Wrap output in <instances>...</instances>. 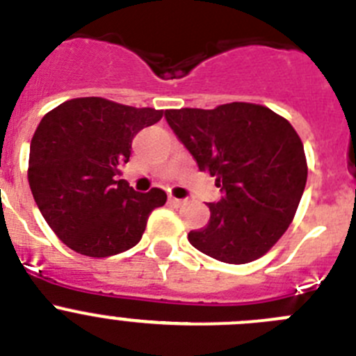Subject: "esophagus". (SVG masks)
Listing matches in <instances>:
<instances>
[{
	"label": "esophagus",
	"mask_w": 356,
	"mask_h": 356,
	"mask_svg": "<svg viewBox=\"0 0 356 356\" xmlns=\"http://www.w3.org/2000/svg\"><path fill=\"white\" fill-rule=\"evenodd\" d=\"M170 204L174 205V207H182V205L186 204V200H182V198H175V197H170Z\"/></svg>",
	"instance_id": "34e87169"
}]
</instances>
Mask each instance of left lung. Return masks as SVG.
<instances>
[{
	"label": "left lung",
	"mask_w": 356,
	"mask_h": 356,
	"mask_svg": "<svg viewBox=\"0 0 356 356\" xmlns=\"http://www.w3.org/2000/svg\"><path fill=\"white\" fill-rule=\"evenodd\" d=\"M200 172L216 177L223 197L211 219L188 234L193 248L225 264H249L283 237L307 181L304 144L293 126L257 103H225L212 111L165 112Z\"/></svg>",
	"instance_id": "left-lung-1"
}]
</instances>
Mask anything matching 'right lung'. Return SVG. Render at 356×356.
Returning a JSON list of instances; mask_svg holds the SVG:
<instances>
[{
  "label": "right lung",
  "instance_id": "1",
  "mask_svg": "<svg viewBox=\"0 0 356 356\" xmlns=\"http://www.w3.org/2000/svg\"><path fill=\"white\" fill-rule=\"evenodd\" d=\"M161 118L163 111L98 96L68 99L43 115L31 138L28 181L42 216L70 249L107 258L140 242L167 193H138L118 177L133 137Z\"/></svg>",
  "mask_w": 356,
  "mask_h": 356
}]
</instances>
